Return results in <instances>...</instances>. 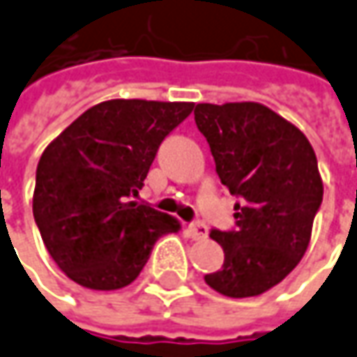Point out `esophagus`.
<instances>
[{
    "instance_id": "1",
    "label": "esophagus",
    "mask_w": 357,
    "mask_h": 357,
    "mask_svg": "<svg viewBox=\"0 0 357 357\" xmlns=\"http://www.w3.org/2000/svg\"><path fill=\"white\" fill-rule=\"evenodd\" d=\"M188 229H190V236L195 238V240H204L208 236V228H206V224L204 222H192L190 226H188Z\"/></svg>"
}]
</instances>
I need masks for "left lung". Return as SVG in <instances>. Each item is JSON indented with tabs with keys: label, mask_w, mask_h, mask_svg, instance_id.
<instances>
[{
	"label": "left lung",
	"mask_w": 357,
	"mask_h": 357,
	"mask_svg": "<svg viewBox=\"0 0 357 357\" xmlns=\"http://www.w3.org/2000/svg\"><path fill=\"white\" fill-rule=\"evenodd\" d=\"M198 131L206 137L220 183L236 196V228L212 229L224 265L204 275L231 298L261 295L303 259L322 204L317 155L301 129L255 104H198Z\"/></svg>",
	"instance_id": "1"
}]
</instances>
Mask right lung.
<instances>
[{
    "instance_id": "obj_1",
    "label": "right lung",
    "mask_w": 357,
    "mask_h": 357,
    "mask_svg": "<svg viewBox=\"0 0 357 357\" xmlns=\"http://www.w3.org/2000/svg\"><path fill=\"white\" fill-rule=\"evenodd\" d=\"M188 102L109 100L86 109L40 155L33 216L74 283L114 291L137 279L155 241L181 224L133 196Z\"/></svg>"
}]
</instances>
